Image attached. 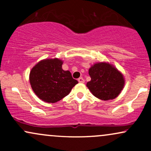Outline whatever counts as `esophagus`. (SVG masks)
<instances>
[{
    "label": "esophagus",
    "mask_w": 151,
    "mask_h": 151,
    "mask_svg": "<svg viewBox=\"0 0 151 151\" xmlns=\"http://www.w3.org/2000/svg\"><path fill=\"white\" fill-rule=\"evenodd\" d=\"M78 81H79V83H84V79H83L82 77H79V79H78Z\"/></svg>",
    "instance_id": "1"
}]
</instances>
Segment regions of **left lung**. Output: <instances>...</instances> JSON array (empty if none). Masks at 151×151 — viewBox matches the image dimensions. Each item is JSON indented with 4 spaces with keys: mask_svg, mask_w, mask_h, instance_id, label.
<instances>
[{
    "mask_svg": "<svg viewBox=\"0 0 151 151\" xmlns=\"http://www.w3.org/2000/svg\"><path fill=\"white\" fill-rule=\"evenodd\" d=\"M91 81L86 86L96 97L107 101L115 99L124 86L123 75L115 67L107 63L95 64L89 70Z\"/></svg>",
    "mask_w": 151,
    "mask_h": 151,
    "instance_id": "8db88e82",
    "label": "left lung"
}]
</instances>
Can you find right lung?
I'll return each instance as SVG.
<instances>
[{"label":"right lung","instance_id":"1","mask_svg":"<svg viewBox=\"0 0 151 151\" xmlns=\"http://www.w3.org/2000/svg\"><path fill=\"white\" fill-rule=\"evenodd\" d=\"M62 60L48 59L38 62L30 71L32 89L42 101L49 103L60 101L78 83L70 71L62 70Z\"/></svg>","mask_w":151,"mask_h":151}]
</instances>
